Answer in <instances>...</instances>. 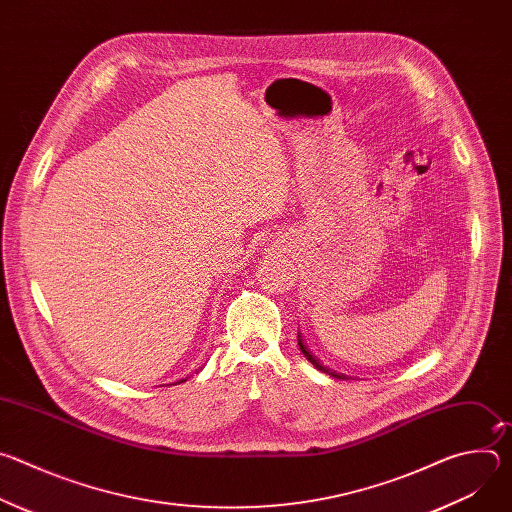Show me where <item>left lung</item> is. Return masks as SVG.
Returning a JSON list of instances; mask_svg holds the SVG:
<instances>
[{
    "instance_id": "8db88e82",
    "label": "left lung",
    "mask_w": 512,
    "mask_h": 512,
    "mask_svg": "<svg viewBox=\"0 0 512 512\" xmlns=\"http://www.w3.org/2000/svg\"><path fill=\"white\" fill-rule=\"evenodd\" d=\"M298 344H300V350L304 352V356L314 364V367H316L318 371H322V373H326V375H330V377H334V379H342V381H344V379H346V381L350 379V377H346V375H342V373H336V371H332V369L324 367V364H322V362H320V360L310 352V348L304 344V340H302V334H300V332H298Z\"/></svg>"
}]
</instances>
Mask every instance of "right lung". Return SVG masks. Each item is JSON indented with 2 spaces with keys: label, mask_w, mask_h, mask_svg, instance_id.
<instances>
[{
  "label": "right lung",
  "mask_w": 512,
  "mask_h": 512,
  "mask_svg": "<svg viewBox=\"0 0 512 512\" xmlns=\"http://www.w3.org/2000/svg\"><path fill=\"white\" fill-rule=\"evenodd\" d=\"M180 383H184V379H182V381H180Z\"/></svg>",
  "instance_id": "right-lung-1"
}]
</instances>
